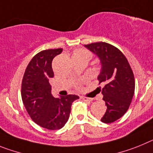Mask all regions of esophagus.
Wrapping results in <instances>:
<instances>
[{"instance_id": "esophagus-1", "label": "esophagus", "mask_w": 153, "mask_h": 153, "mask_svg": "<svg viewBox=\"0 0 153 153\" xmlns=\"http://www.w3.org/2000/svg\"><path fill=\"white\" fill-rule=\"evenodd\" d=\"M82 99H83L84 101H85V102H92L93 99H91V98H88V97H85V96H82Z\"/></svg>"}]
</instances>
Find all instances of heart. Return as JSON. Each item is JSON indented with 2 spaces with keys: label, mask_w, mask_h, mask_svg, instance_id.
Listing matches in <instances>:
<instances>
[{
  "label": "heart",
  "mask_w": 153,
  "mask_h": 153,
  "mask_svg": "<svg viewBox=\"0 0 153 153\" xmlns=\"http://www.w3.org/2000/svg\"><path fill=\"white\" fill-rule=\"evenodd\" d=\"M73 57H87L88 59H90V58L91 57V54L87 50H85V49H78V50H76L74 52Z\"/></svg>",
  "instance_id": "1"
}]
</instances>
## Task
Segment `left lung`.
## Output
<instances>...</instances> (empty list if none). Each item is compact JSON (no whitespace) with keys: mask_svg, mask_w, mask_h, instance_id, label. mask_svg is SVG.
Masks as SVG:
<instances>
[{"mask_svg":"<svg viewBox=\"0 0 153 153\" xmlns=\"http://www.w3.org/2000/svg\"><path fill=\"white\" fill-rule=\"evenodd\" d=\"M85 47L96 54L102 65L98 80L105 84L102 94L107 109L101 121L113 123L125 115L132 102L135 91L132 70L126 56L113 45L101 42Z\"/></svg>","mask_w":153,"mask_h":153,"instance_id":"obj_1","label":"left lung"}]
</instances>
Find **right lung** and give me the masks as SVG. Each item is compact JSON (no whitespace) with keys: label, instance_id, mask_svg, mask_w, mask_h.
<instances>
[{"label":"right lung","instance_id":"right-lung-1","mask_svg":"<svg viewBox=\"0 0 153 153\" xmlns=\"http://www.w3.org/2000/svg\"><path fill=\"white\" fill-rule=\"evenodd\" d=\"M62 48L44 50L29 62L21 84L24 105L34 123L50 130L60 129L67 123L72 102L78 95H68L54 98L51 95L49 79L54 77L53 58L62 52Z\"/></svg>","mask_w":153,"mask_h":153}]
</instances>
